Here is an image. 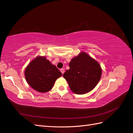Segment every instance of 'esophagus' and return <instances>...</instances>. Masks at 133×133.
<instances>
[{
	"label": "esophagus",
	"mask_w": 133,
	"mask_h": 133,
	"mask_svg": "<svg viewBox=\"0 0 133 133\" xmlns=\"http://www.w3.org/2000/svg\"><path fill=\"white\" fill-rule=\"evenodd\" d=\"M61 72H62V74H63V73L64 72V69H61Z\"/></svg>",
	"instance_id": "34e87169"
}]
</instances>
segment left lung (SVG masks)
Returning a JSON list of instances; mask_svg holds the SVG:
<instances>
[{"label":"left lung","instance_id":"8db88e82","mask_svg":"<svg viewBox=\"0 0 133 133\" xmlns=\"http://www.w3.org/2000/svg\"><path fill=\"white\" fill-rule=\"evenodd\" d=\"M69 67L63 76L75 94L81 95L91 91L100 81L101 65L85 52H81L73 58Z\"/></svg>","mask_w":133,"mask_h":133}]
</instances>
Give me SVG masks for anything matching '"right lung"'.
Here are the masks:
<instances>
[{"label":"right lung","instance_id":"1","mask_svg":"<svg viewBox=\"0 0 133 133\" xmlns=\"http://www.w3.org/2000/svg\"><path fill=\"white\" fill-rule=\"evenodd\" d=\"M61 71L44 56H38L30 62L24 71L27 83L39 92L52 89L56 80L62 76Z\"/></svg>","mask_w":133,"mask_h":133}]
</instances>
